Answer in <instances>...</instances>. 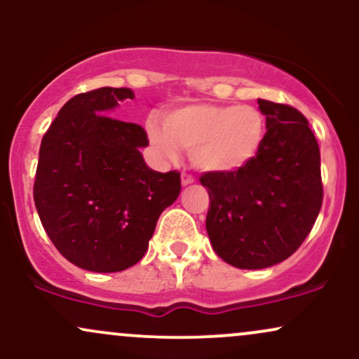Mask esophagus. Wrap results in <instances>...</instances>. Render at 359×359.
Here are the masks:
<instances>
[{
    "label": "esophagus",
    "mask_w": 359,
    "mask_h": 359,
    "mask_svg": "<svg viewBox=\"0 0 359 359\" xmlns=\"http://www.w3.org/2000/svg\"><path fill=\"white\" fill-rule=\"evenodd\" d=\"M182 185L184 187H187V185H191V184H194V177L192 175H189V174H182Z\"/></svg>",
    "instance_id": "obj_1"
}]
</instances>
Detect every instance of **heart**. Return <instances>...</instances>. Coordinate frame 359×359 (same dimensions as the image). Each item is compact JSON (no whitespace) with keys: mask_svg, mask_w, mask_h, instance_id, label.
Here are the masks:
<instances>
[{"mask_svg":"<svg viewBox=\"0 0 359 359\" xmlns=\"http://www.w3.org/2000/svg\"><path fill=\"white\" fill-rule=\"evenodd\" d=\"M147 135L163 160L179 158V148L204 174H233L250 165L265 138V119L253 106L196 102L148 119Z\"/></svg>","mask_w":359,"mask_h":359,"instance_id":"1","label":"heart"}]
</instances>
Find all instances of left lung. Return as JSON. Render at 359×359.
I'll list each match as a JSON object with an SVG mask.
<instances>
[{
  "instance_id": "obj_1",
  "label": "left lung",
  "mask_w": 359,
  "mask_h": 359,
  "mask_svg": "<svg viewBox=\"0 0 359 359\" xmlns=\"http://www.w3.org/2000/svg\"><path fill=\"white\" fill-rule=\"evenodd\" d=\"M266 133L253 162L233 174H204L205 229L216 255L243 270L277 265L295 253L323 205L320 151L297 109L258 100Z\"/></svg>"
}]
</instances>
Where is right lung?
I'll return each mask as SVG.
<instances>
[{
  "instance_id": "obj_1",
  "label": "right lung",
  "mask_w": 359,
  "mask_h": 359,
  "mask_svg": "<svg viewBox=\"0 0 359 359\" xmlns=\"http://www.w3.org/2000/svg\"><path fill=\"white\" fill-rule=\"evenodd\" d=\"M133 97L128 88L77 94L40 145L34 187L40 221L62 257L97 273L138 263L160 214L180 194L179 172L145 163V130L108 116Z\"/></svg>"
}]
</instances>
